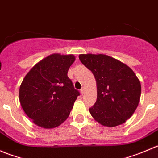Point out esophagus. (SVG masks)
I'll use <instances>...</instances> for the list:
<instances>
[{"label":"esophagus","mask_w":158,"mask_h":158,"mask_svg":"<svg viewBox=\"0 0 158 158\" xmlns=\"http://www.w3.org/2000/svg\"><path fill=\"white\" fill-rule=\"evenodd\" d=\"M80 92H81V94H82V95H83V94H84V89L83 88H82L80 89Z\"/></svg>","instance_id":"esophagus-1"}]
</instances>
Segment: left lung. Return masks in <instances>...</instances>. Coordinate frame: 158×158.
Masks as SVG:
<instances>
[{
  "label": "left lung",
  "instance_id": "left-lung-1",
  "mask_svg": "<svg viewBox=\"0 0 158 158\" xmlns=\"http://www.w3.org/2000/svg\"><path fill=\"white\" fill-rule=\"evenodd\" d=\"M81 63L96 80L97 100L89 109L95 121L107 127L125 123L138 106L141 87L132 69L103 54H81Z\"/></svg>",
  "mask_w": 158,
  "mask_h": 158
}]
</instances>
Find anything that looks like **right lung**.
<instances>
[{
    "label": "right lung",
    "mask_w": 158,
    "mask_h": 158,
    "mask_svg": "<svg viewBox=\"0 0 158 158\" xmlns=\"http://www.w3.org/2000/svg\"><path fill=\"white\" fill-rule=\"evenodd\" d=\"M73 55L54 53L36 63L20 87V105L33 123L44 128L61 125L73 107L79 92L68 77Z\"/></svg>",
    "instance_id": "1"
}]
</instances>
